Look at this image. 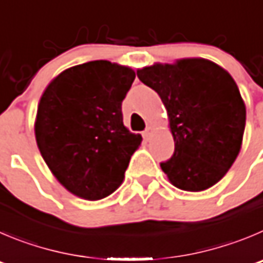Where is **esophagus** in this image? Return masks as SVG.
I'll return each instance as SVG.
<instances>
[{"label": "esophagus", "mask_w": 263, "mask_h": 263, "mask_svg": "<svg viewBox=\"0 0 263 263\" xmlns=\"http://www.w3.org/2000/svg\"><path fill=\"white\" fill-rule=\"evenodd\" d=\"M152 132H154V130H152L151 126H147L146 127V130H144V132H143V138L146 139V141H148V139L151 138Z\"/></svg>", "instance_id": "esophagus-1"}]
</instances>
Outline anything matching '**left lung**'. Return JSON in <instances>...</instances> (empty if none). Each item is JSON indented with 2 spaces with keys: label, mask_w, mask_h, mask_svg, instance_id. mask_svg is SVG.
<instances>
[{
  "label": "left lung",
  "mask_w": 263,
  "mask_h": 263,
  "mask_svg": "<svg viewBox=\"0 0 263 263\" xmlns=\"http://www.w3.org/2000/svg\"><path fill=\"white\" fill-rule=\"evenodd\" d=\"M137 76L167 111L174 154L160 166L169 181L191 192L216 184L239 155L246 129V104L231 74L211 61L189 58L144 67Z\"/></svg>",
  "instance_id": "obj_1"
}]
</instances>
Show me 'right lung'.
<instances>
[{
  "instance_id": "right-lung-1",
  "label": "right lung",
  "mask_w": 263,
  "mask_h": 263,
  "mask_svg": "<svg viewBox=\"0 0 263 263\" xmlns=\"http://www.w3.org/2000/svg\"><path fill=\"white\" fill-rule=\"evenodd\" d=\"M136 72L108 61L71 67L42 94L34 134L50 171L69 192L101 200L119 189L142 142L122 122Z\"/></svg>"
}]
</instances>
